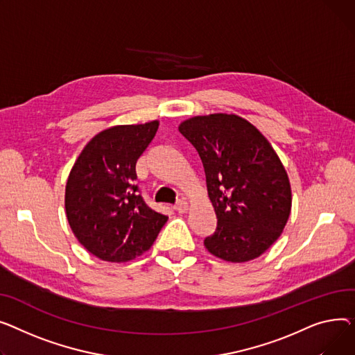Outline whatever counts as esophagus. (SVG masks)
<instances>
[{
	"mask_svg": "<svg viewBox=\"0 0 355 355\" xmlns=\"http://www.w3.org/2000/svg\"><path fill=\"white\" fill-rule=\"evenodd\" d=\"M173 209H175L176 212H179V214H184V212L187 211V202L183 200V199H179V200L176 202V205L173 206Z\"/></svg>",
	"mask_w": 355,
	"mask_h": 355,
	"instance_id": "obj_1",
	"label": "esophagus"
}]
</instances>
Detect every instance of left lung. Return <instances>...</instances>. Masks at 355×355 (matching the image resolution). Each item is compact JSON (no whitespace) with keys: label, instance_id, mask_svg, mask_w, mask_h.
Masks as SVG:
<instances>
[{"label":"left lung","instance_id":"obj_1","mask_svg":"<svg viewBox=\"0 0 355 355\" xmlns=\"http://www.w3.org/2000/svg\"><path fill=\"white\" fill-rule=\"evenodd\" d=\"M179 132L196 149L206 176L216 229L203 243L229 262L258 258L284 231L291 214V184L272 146L236 114L196 116Z\"/></svg>","mask_w":355,"mask_h":355}]
</instances>
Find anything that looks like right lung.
Returning a JSON list of instances; mask_svg holds the SVG:
<instances>
[{
    "instance_id": "right-lung-1",
    "label": "right lung",
    "mask_w": 355,
    "mask_h": 355,
    "mask_svg": "<svg viewBox=\"0 0 355 355\" xmlns=\"http://www.w3.org/2000/svg\"><path fill=\"white\" fill-rule=\"evenodd\" d=\"M159 121L114 126L96 135L76 160L66 186V214L78 242L109 262L130 261L153 245L168 220L146 205L136 163Z\"/></svg>"
}]
</instances>
